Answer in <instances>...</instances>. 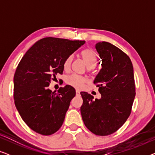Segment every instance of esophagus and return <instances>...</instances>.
I'll list each match as a JSON object with an SVG mask.
<instances>
[{
    "label": "esophagus",
    "mask_w": 155,
    "mask_h": 155,
    "mask_svg": "<svg viewBox=\"0 0 155 155\" xmlns=\"http://www.w3.org/2000/svg\"><path fill=\"white\" fill-rule=\"evenodd\" d=\"M80 93L79 90H76V96H80Z\"/></svg>",
    "instance_id": "34e87169"
}]
</instances>
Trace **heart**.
I'll use <instances>...</instances> for the list:
<instances>
[{"mask_svg":"<svg viewBox=\"0 0 155 155\" xmlns=\"http://www.w3.org/2000/svg\"><path fill=\"white\" fill-rule=\"evenodd\" d=\"M81 57L84 62L86 63L89 68L94 67L97 63V55L94 50L84 49L81 52ZM73 60V56L71 55L68 57L64 63V68L66 69L69 67L71 61ZM87 80L85 77L80 76L77 75H71L68 76L66 79V82L70 85L76 88H80L84 83H86Z\"/></svg>","mask_w":155,"mask_h":155,"instance_id":"heart-1","label":"heart"}]
</instances>
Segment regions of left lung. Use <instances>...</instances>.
<instances>
[{
  "instance_id": "8db88e82",
  "label": "left lung",
  "mask_w": 155,
  "mask_h": 155,
  "mask_svg": "<svg viewBox=\"0 0 155 155\" xmlns=\"http://www.w3.org/2000/svg\"><path fill=\"white\" fill-rule=\"evenodd\" d=\"M95 48L101 59V69L94 83L101 99L81 92L80 107L85 126L97 135L105 136L118 130L131 113L135 96L134 73L128 56L107 41L98 42Z\"/></svg>"
}]
</instances>
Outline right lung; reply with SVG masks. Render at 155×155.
I'll return each mask as SVG.
<instances>
[{
	"mask_svg": "<svg viewBox=\"0 0 155 155\" xmlns=\"http://www.w3.org/2000/svg\"><path fill=\"white\" fill-rule=\"evenodd\" d=\"M85 43L60 38L46 37L26 52L14 75V101L22 120L36 133L50 135L62 126L75 88L48 89L57 74H63L68 57Z\"/></svg>",
	"mask_w": 155,
	"mask_h": 155,
	"instance_id": "add662e5",
	"label": "right lung"
}]
</instances>
